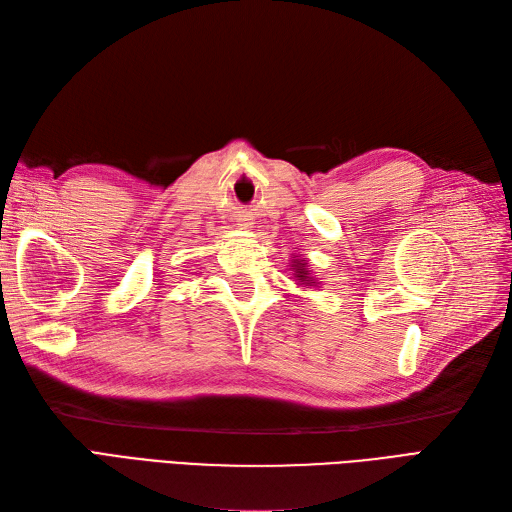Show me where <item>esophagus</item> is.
<instances>
[{
    "label": "esophagus",
    "instance_id": "esophagus-1",
    "mask_svg": "<svg viewBox=\"0 0 512 512\" xmlns=\"http://www.w3.org/2000/svg\"><path fill=\"white\" fill-rule=\"evenodd\" d=\"M244 227H249V223H244Z\"/></svg>",
    "mask_w": 512,
    "mask_h": 512
}]
</instances>
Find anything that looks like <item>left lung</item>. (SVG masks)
Returning a JSON list of instances; mask_svg holds the SVG:
<instances>
[{
    "label": "left lung",
    "instance_id": "1",
    "mask_svg": "<svg viewBox=\"0 0 512 512\" xmlns=\"http://www.w3.org/2000/svg\"><path fill=\"white\" fill-rule=\"evenodd\" d=\"M289 270H293V280L302 287H317V278L312 276V270L306 266V259L304 257H293L289 263Z\"/></svg>",
    "mask_w": 512,
    "mask_h": 512
}]
</instances>
